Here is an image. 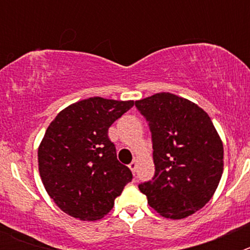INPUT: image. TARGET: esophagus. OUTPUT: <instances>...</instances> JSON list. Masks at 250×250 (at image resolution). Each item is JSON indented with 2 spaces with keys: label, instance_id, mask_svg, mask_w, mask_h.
Wrapping results in <instances>:
<instances>
[{
  "label": "esophagus",
  "instance_id": "34e87169",
  "mask_svg": "<svg viewBox=\"0 0 250 250\" xmlns=\"http://www.w3.org/2000/svg\"><path fill=\"white\" fill-rule=\"evenodd\" d=\"M136 164H138V163H136V159H134V160H132L131 163H130L129 167H130V169H131L132 173H135V171H136Z\"/></svg>",
  "mask_w": 250,
  "mask_h": 250
}]
</instances>
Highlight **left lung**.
Instances as JSON below:
<instances>
[{"instance_id":"8db88e82","label":"left lung","mask_w":250,"mask_h":250,"mask_svg":"<svg viewBox=\"0 0 250 250\" xmlns=\"http://www.w3.org/2000/svg\"><path fill=\"white\" fill-rule=\"evenodd\" d=\"M146 119L155 174L139 184L160 215L183 219L202 209L223 174V143L209 115L191 101L159 92L135 101Z\"/></svg>"}]
</instances>
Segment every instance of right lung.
I'll use <instances>...</instances> for the list:
<instances>
[{"label": "right lung", "instance_id": "add662e5", "mask_svg": "<svg viewBox=\"0 0 250 250\" xmlns=\"http://www.w3.org/2000/svg\"><path fill=\"white\" fill-rule=\"evenodd\" d=\"M132 106L131 100L89 98L67 106L48 125L39 146L40 176L66 214L101 219L131 182V171L116 158L107 131Z\"/></svg>", "mask_w": 250, "mask_h": 250}]
</instances>
